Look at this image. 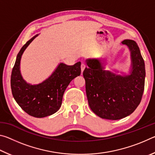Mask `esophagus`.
Segmentation results:
<instances>
[{
    "label": "esophagus",
    "mask_w": 155,
    "mask_h": 155,
    "mask_svg": "<svg viewBox=\"0 0 155 155\" xmlns=\"http://www.w3.org/2000/svg\"><path fill=\"white\" fill-rule=\"evenodd\" d=\"M85 67H86V64H85V63H84V62H83L82 64H81V71L82 72H83V70H84V69H85Z\"/></svg>",
    "instance_id": "34e87169"
}]
</instances>
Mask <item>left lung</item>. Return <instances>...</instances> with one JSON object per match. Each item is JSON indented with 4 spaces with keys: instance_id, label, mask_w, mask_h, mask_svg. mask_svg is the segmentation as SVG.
I'll use <instances>...</instances> for the list:
<instances>
[{
    "instance_id": "obj_1",
    "label": "left lung",
    "mask_w": 155,
    "mask_h": 155,
    "mask_svg": "<svg viewBox=\"0 0 155 155\" xmlns=\"http://www.w3.org/2000/svg\"><path fill=\"white\" fill-rule=\"evenodd\" d=\"M122 43L130 51L129 75L104 70L98 59L86 60L88 67L83 73L89 106L103 119L116 120L130 115L140 104L143 93L146 70L140 48L133 40H125Z\"/></svg>"
}]
</instances>
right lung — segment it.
<instances>
[{
	"label": "right lung",
	"mask_w": 155,
	"mask_h": 155,
	"mask_svg": "<svg viewBox=\"0 0 155 155\" xmlns=\"http://www.w3.org/2000/svg\"><path fill=\"white\" fill-rule=\"evenodd\" d=\"M33 37L18 52L11 76L13 96L21 108L35 117H44L56 113L61 107L67 87L75 77L81 74V62L73 65L61 63L53 73L42 83L31 85L23 79L20 70L23 52L34 39Z\"/></svg>",
	"instance_id": "right-lung-1"
}]
</instances>
